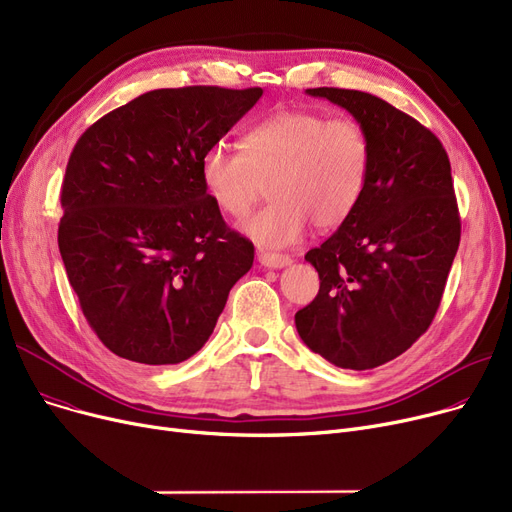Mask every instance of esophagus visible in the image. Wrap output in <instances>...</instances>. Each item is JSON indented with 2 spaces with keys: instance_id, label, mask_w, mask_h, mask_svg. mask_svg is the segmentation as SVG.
Returning a JSON list of instances; mask_svg holds the SVG:
<instances>
[{
  "instance_id": "34e87169",
  "label": "esophagus",
  "mask_w": 512,
  "mask_h": 512,
  "mask_svg": "<svg viewBox=\"0 0 512 512\" xmlns=\"http://www.w3.org/2000/svg\"><path fill=\"white\" fill-rule=\"evenodd\" d=\"M257 259L263 267H274V270H278V267H286L292 263V259L288 255H280V253H267V251H259L257 253Z\"/></svg>"
}]
</instances>
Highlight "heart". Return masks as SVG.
I'll list each match as a JSON object with an SVG mask.
<instances>
[{
    "mask_svg": "<svg viewBox=\"0 0 512 512\" xmlns=\"http://www.w3.org/2000/svg\"><path fill=\"white\" fill-rule=\"evenodd\" d=\"M371 168V143L353 118L280 110L242 134V151L211 145L199 164L211 201L234 220L247 218L270 180L274 199L242 230L261 247H288L309 222L332 230L357 209Z\"/></svg>",
    "mask_w": 512,
    "mask_h": 512,
    "instance_id": "1",
    "label": "heart"
}]
</instances>
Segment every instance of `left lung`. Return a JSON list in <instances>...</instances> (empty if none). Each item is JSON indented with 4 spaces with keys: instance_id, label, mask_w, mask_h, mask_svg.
Returning a JSON list of instances; mask_svg holds the SVG:
<instances>
[{
    "instance_id": "left-lung-1",
    "label": "left lung",
    "mask_w": 512,
    "mask_h": 512,
    "mask_svg": "<svg viewBox=\"0 0 512 512\" xmlns=\"http://www.w3.org/2000/svg\"><path fill=\"white\" fill-rule=\"evenodd\" d=\"M365 128V193L340 228L305 259L317 297L294 324L313 353L342 369H373L432 326L461 242L450 161L436 134L388 101L351 89H307Z\"/></svg>"
}]
</instances>
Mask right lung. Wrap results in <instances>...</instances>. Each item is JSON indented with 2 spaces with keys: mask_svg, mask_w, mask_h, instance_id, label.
Here are the masks:
<instances>
[{
  "mask_svg": "<svg viewBox=\"0 0 512 512\" xmlns=\"http://www.w3.org/2000/svg\"><path fill=\"white\" fill-rule=\"evenodd\" d=\"M263 89H155L89 126L62 182V261L97 338L122 359L176 365L211 336L255 257L207 195L203 153Z\"/></svg>",
  "mask_w": 512,
  "mask_h": 512,
  "instance_id": "obj_1",
  "label": "right lung"
}]
</instances>
